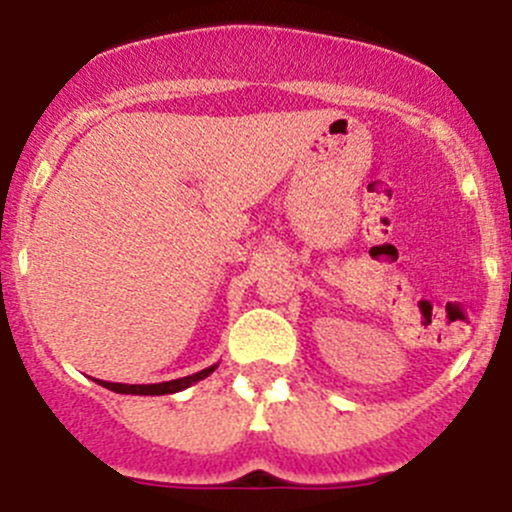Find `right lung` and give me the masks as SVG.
Listing matches in <instances>:
<instances>
[{"mask_svg": "<svg viewBox=\"0 0 512 512\" xmlns=\"http://www.w3.org/2000/svg\"><path fill=\"white\" fill-rule=\"evenodd\" d=\"M216 371V363L214 366L204 368V371L199 373H191V376H184V378H176V381H164V383H146V386H126V383H109V381H94L99 383V386L109 388V391L114 393H131V396H169V393H179L184 391V388L194 386V383L204 381L206 376H211V373Z\"/></svg>", "mask_w": 512, "mask_h": 512, "instance_id": "obj_1", "label": "right lung"}]
</instances>
